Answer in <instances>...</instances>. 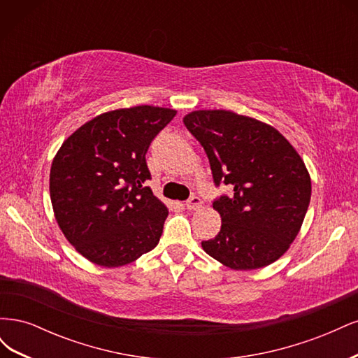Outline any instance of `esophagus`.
<instances>
[{"label": "esophagus", "instance_id": "34e87169", "mask_svg": "<svg viewBox=\"0 0 358 358\" xmlns=\"http://www.w3.org/2000/svg\"><path fill=\"white\" fill-rule=\"evenodd\" d=\"M185 206H187L188 210H197V209H200L201 206H203V201H201L200 197L192 196V197L185 203Z\"/></svg>", "mask_w": 358, "mask_h": 358}]
</instances>
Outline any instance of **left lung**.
Wrapping results in <instances>:
<instances>
[{
    "mask_svg": "<svg viewBox=\"0 0 358 358\" xmlns=\"http://www.w3.org/2000/svg\"><path fill=\"white\" fill-rule=\"evenodd\" d=\"M183 124L208 154L216 185L233 194L213 201L221 230L201 248L233 270H255L282 257L310 201V176L278 129L231 110H194Z\"/></svg>",
    "mask_w": 358,
    "mask_h": 358,
    "instance_id": "1",
    "label": "left lung"
}]
</instances>
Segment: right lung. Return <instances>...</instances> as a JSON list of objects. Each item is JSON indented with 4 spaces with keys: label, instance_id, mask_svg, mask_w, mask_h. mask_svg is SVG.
I'll list each match as a JSON object with an SVG mask.
<instances>
[{
    "label": "right lung",
    "instance_id": "right-lung-1",
    "mask_svg": "<svg viewBox=\"0 0 358 358\" xmlns=\"http://www.w3.org/2000/svg\"><path fill=\"white\" fill-rule=\"evenodd\" d=\"M175 115L146 104L106 112L58 149L49 178L53 215L91 263L121 267L158 245L169 209L143 185L150 178L145 155Z\"/></svg>",
    "mask_w": 358,
    "mask_h": 358
}]
</instances>
